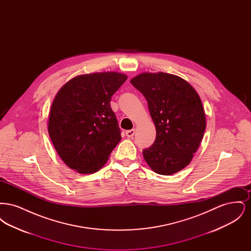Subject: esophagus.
<instances>
[{
	"instance_id": "1",
	"label": "esophagus",
	"mask_w": 251,
	"mask_h": 251,
	"mask_svg": "<svg viewBox=\"0 0 251 251\" xmlns=\"http://www.w3.org/2000/svg\"><path fill=\"white\" fill-rule=\"evenodd\" d=\"M134 133H135V130H133V129L126 131V135H127L128 137H132V136L134 135Z\"/></svg>"
}]
</instances>
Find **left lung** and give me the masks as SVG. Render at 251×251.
<instances>
[{
	"mask_svg": "<svg viewBox=\"0 0 251 251\" xmlns=\"http://www.w3.org/2000/svg\"><path fill=\"white\" fill-rule=\"evenodd\" d=\"M131 84L146 98L155 125V141L143 151L147 164L161 175L178 172L202 140L206 120L200 96L186 81L165 72L141 73Z\"/></svg>",
	"mask_w": 251,
	"mask_h": 251,
	"instance_id": "obj_1",
	"label": "left lung"
}]
</instances>
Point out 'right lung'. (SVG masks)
Wrapping results in <instances>:
<instances>
[{
    "instance_id": "1",
    "label": "right lung",
    "mask_w": 251,
    "mask_h": 251,
    "mask_svg": "<svg viewBox=\"0 0 251 251\" xmlns=\"http://www.w3.org/2000/svg\"><path fill=\"white\" fill-rule=\"evenodd\" d=\"M127 76L118 72L80 75L55 96L48 131L57 153L68 167L94 173L106 162L121 140L110 101Z\"/></svg>"
}]
</instances>
